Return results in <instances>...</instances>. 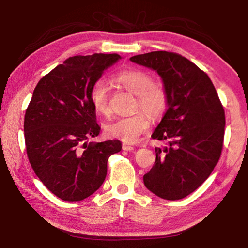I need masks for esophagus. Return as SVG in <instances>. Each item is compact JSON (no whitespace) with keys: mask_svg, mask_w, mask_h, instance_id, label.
Instances as JSON below:
<instances>
[{"mask_svg":"<svg viewBox=\"0 0 248 248\" xmlns=\"http://www.w3.org/2000/svg\"><path fill=\"white\" fill-rule=\"evenodd\" d=\"M123 150H124V151H132L133 150V146L130 145V144H127V143H124L123 144Z\"/></svg>","mask_w":248,"mask_h":248,"instance_id":"34e87169","label":"esophagus"}]
</instances>
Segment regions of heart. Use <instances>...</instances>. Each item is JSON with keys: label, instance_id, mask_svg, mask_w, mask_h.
Segmentation results:
<instances>
[{"label": "heart", "instance_id": "b5f03b06", "mask_svg": "<svg viewBox=\"0 0 248 248\" xmlns=\"http://www.w3.org/2000/svg\"><path fill=\"white\" fill-rule=\"evenodd\" d=\"M114 81L125 91L137 95L136 111L133 116L116 118L105 125V133L127 143H134L151 127V118L161 119L166 114L170 105V96L161 85L155 84L150 73L139 69L123 70L114 75ZM89 98L94 111L99 116L110 115L109 90L103 79L92 85Z\"/></svg>", "mask_w": 248, "mask_h": 248}]
</instances>
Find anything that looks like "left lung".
<instances>
[{
	"label": "left lung",
	"mask_w": 248,
	"mask_h": 248,
	"mask_svg": "<svg viewBox=\"0 0 248 248\" xmlns=\"http://www.w3.org/2000/svg\"><path fill=\"white\" fill-rule=\"evenodd\" d=\"M161 75L170 105L151 138L166 140L155 148L156 158L143 176L157 197L178 200L204 183L219 162L224 140L225 114L208 74L175 52L152 51L130 58Z\"/></svg>",
	"instance_id": "left-lung-1"
}]
</instances>
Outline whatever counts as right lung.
<instances>
[{
	"mask_svg": "<svg viewBox=\"0 0 248 248\" xmlns=\"http://www.w3.org/2000/svg\"><path fill=\"white\" fill-rule=\"evenodd\" d=\"M117 53L70 57L43 77L24 119L29 163L48 189L64 201H81L102 186L119 140L90 142L100 127L89 93Z\"/></svg>",
	"mask_w": 248,
	"mask_h": 248,
	"instance_id": "obj_1",
	"label": "right lung"
}]
</instances>
